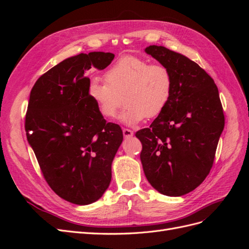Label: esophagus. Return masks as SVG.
<instances>
[{"label":"esophagus","mask_w":249,"mask_h":249,"mask_svg":"<svg viewBox=\"0 0 249 249\" xmlns=\"http://www.w3.org/2000/svg\"><path fill=\"white\" fill-rule=\"evenodd\" d=\"M123 134H124V138H131L134 135V132L132 130H129V129H124Z\"/></svg>","instance_id":"esophagus-1"}]
</instances>
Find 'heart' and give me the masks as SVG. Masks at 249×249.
<instances>
[{
    "label": "heart",
    "mask_w": 249,
    "mask_h": 249,
    "mask_svg": "<svg viewBox=\"0 0 249 249\" xmlns=\"http://www.w3.org/2000/svg\"><path fill=\"white\" fill-rule=\"evenodd\" d=\"M104 77L106 83L96 78L90 80L87 88L89 99L103 117L112 119L116 116L124 95L126 107L119 119L126 125L160 115L172 94L170 71L161 64H150L140 57H122Z\"/></svg>",
    "instance_id": "obj_1"
}]
</instances>
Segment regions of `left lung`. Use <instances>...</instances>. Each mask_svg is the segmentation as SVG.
I'll return each instance as SVG.
<instances>
[{"label":"left lung","mask_w":249,"mask_h":249,"mask_svg":"<svg viewBox=\"0 0 249 249\" xmlns=\"http://www.w3.org/2000/svg\"><path fill=\"white\" fill-rule=\"evenodd\" d=\"M145 53L170 71L173 87L167 107L136 133L140 160L155 189L182 196L198 187L213 166L224 115L214 80L189 58L164 47Z\"/></svg>","instance_id":"obj_1"}]
</instances>
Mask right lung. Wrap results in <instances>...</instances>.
<instances>
[{
  "label": "right lung",
  "instance_id": "add662e5",
  "mask_svg": "<svg viewBox=\"0 0 249 249\" xmlns=\"http://www.w3.org/2000/svg\"><path fill=\"white\" fill-rule=\"evenodd\" d=\"M114 54L91 52L63 60L36 81L25 129L47 183L60 197L85 206L110 185L111 165L124 135L89 99L85 72L105 70Z\"/></svg>",
  "mask_w": 249,
  "mask_h": 249
}]
</instances>
